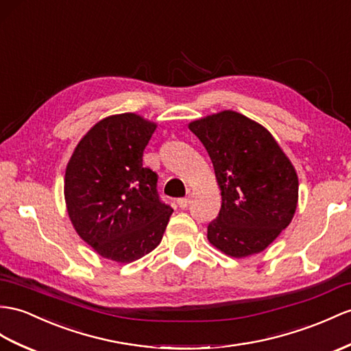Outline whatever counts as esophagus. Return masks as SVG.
Instances as JSON below:
<instances>
[{
  "label": "esophagus",
  "mask_w": 351,
  "mask_h": 351,
  "mask_svg": "<svg viewBox=\"0 0 351 351\" xmlns=\"http://www.w3.org/2000/svg\"><path fill=\"white\" fill-rule=\"evenodd\" d=\"M189 198H180V199H178L177 201V204H178V207H180V208H187V205H189Z\"/></svg>",
  "instance_id": "esophagus-1"
}]
</instances>
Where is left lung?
Returning <instances> with one entry per match:
<instances>
[{
	"mask_svg": "<svg viewBox=\"0 0 351 351\" xmlns=\"http://www.w3.org/2000/svg\"><path fill=\"white\" fill-rule=\"evenodd\" d=\"M215 167L221 191L208 241L232 256L259 253L293 219L298 176L272 135L237 111H221L189 125Z\"/></svg>",
	"mask_w": 351,
	"mask_h": 351,
	"instance_id": "left-lung-1",
	"label": "left lung"
}]
</instances>
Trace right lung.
<instances>
[{"mask_svg": "<svg viewBox=\"0 0 351 351\" xmlns=\"http://www.w3.org/2000/svg\"><path fill=\"white\" fill-rule=\"evenodd\" d=\"M156 125L123 113L83 136L65 171L68 216L102 258L128 263L160 243L173 208L158 193V174L143 167Z\"/></svg>", "mask_w": 351, "mask_h": 351, "instance_id": "1", "label": "right lung"}]
</instances>
